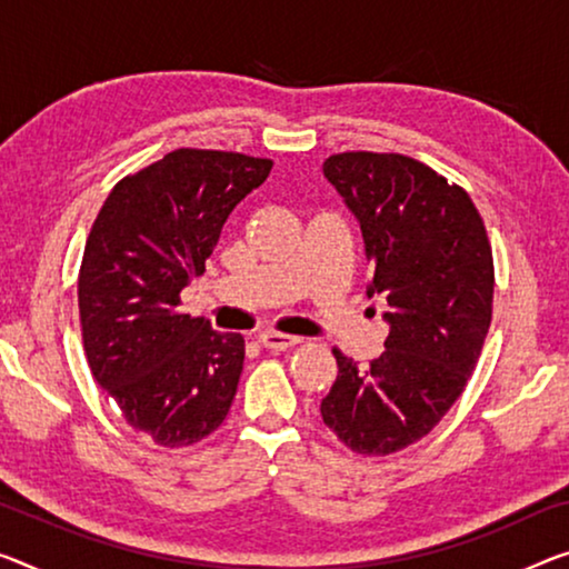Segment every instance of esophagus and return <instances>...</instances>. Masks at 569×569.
Listing matches in <instances>:
<instances>
[{"label":"esophagus","instance_id":"obj_1","mask_svg":"<svg viewBox=\"0 0 569 569\" xmlns=\"http://www.w3.org/2000/svg\"><path fill=\"white\" fill-rule=\"evenodd\" d=\"M259 343L264 346L267 351H287V348H292V346L300 343V338L277 333V330H267V333L259 336Z\"/></svg>","mask_w":569,"mask_h":569}]
</instances>
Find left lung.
I'll use <instances>...</instances> for the list:
<instances>
[{"mask_svg": "<svg viewBox=\"0 0 569 569\" xmlns=\"http://www.w3.org/2000/svg\"><path fill=\"white\" fill-rule=\"evenodd\" d=\"M326 178L361 221L391 330L358 371L333 348L338 379L320 415L356 456H391L432 430L462 395L493 315V251L470 196L397 152H340Z\"/></svg>", "mask_w": 569, "mask_h": 569, "instance_id": "left-lung-1", "label": "left lung"}]
</instances>
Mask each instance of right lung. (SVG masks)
Masks as SVG:
<instances>
[{"label": "right lung", "mask_w": 569, "mask_h": 569, "mask_svg": "<svg viewBox=\"0 0 569 569\" xmlns=\"http://www.w3.org/2000/svg\"><path fill=\"white\" fill-rule=\"evenodd\" d=\"M272 160L221 150L168 152L121 178L103 200L78 272L83 351L99 387L134 432L188 448L229 415L243 338L180 310L206 272L226 218Z\"/></svg>", "instance_id": "1"}]
</instances>
